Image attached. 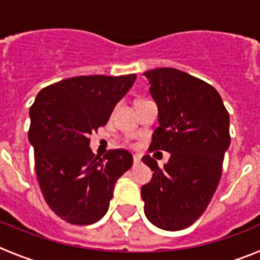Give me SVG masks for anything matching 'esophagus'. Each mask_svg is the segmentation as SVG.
<instances>
[{"mask_svg":"<svg viewBox=\"0 0 260 260\" xmlns=\"http://www.w3.org/2000/svg\"><path fill=\"white\" fill-rule=\"evenodd\" d=\"M133 163H135V165L140 163V156L139 155H133Z\"/></svg>","mask_w":260,"mask_h":260,"instance_id":"1","label":"esophagus"}]
</instances>
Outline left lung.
<instances>
[{"label": "left lung", "mask_w": 260, "mask_h": 260, "mask_svg": "<svg viewBox=\"0 0 260 260\" xmlns=\"http://www.w3.org/2000/svg\"><path fill=\"white\" fill-rule=\"evenodd\" d=\"M144 75L158 106L149 150L171 154L163 167L149 154L142 156L154 171L141 188L144 211L158 228L180 231L205 212L220 181L231 144L229 114L214 86L186 72L163 67Z\"/></svg>", "instance_id": "left-lung-1"}]
</instances>
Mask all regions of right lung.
Here are the masks:
<instances>
[{"instance_id":"obj_1","label":"right lung","mask_w":260,"mask_h":260,"mask_svg":"<svg viewBox=\"0 0 260 260\" xmlns=\"http://www.w3.org/2000/svg\"><path fill=\"white\" fill-rule=\"evenodd\" d=\"M135 80V74L64 79L40 90L29 109L28 140L40 189L51 211L67 223L100 220L116 180L132 167L125 149L109 150L104 158L93 154L89 136L106 124Z\"/></svg>"}]
</instances>
